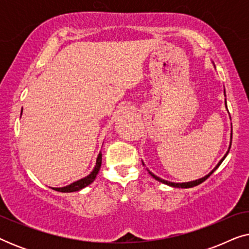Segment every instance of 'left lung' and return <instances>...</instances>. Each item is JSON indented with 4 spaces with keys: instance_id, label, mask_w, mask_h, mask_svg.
Masks as SVG:
<instances>
[{
    "instance_id": "obj_1",
    "label": "left lung",
    "mask_w": 249,
    "mask_h": 249,
    "mask_svg": "<svg viewBox=\"0 0 249 249\" xmlns=\"http://www.w3.org/2000/svg\"><path fill=\"white\" fill-rule=\"evenodd\" d=\"M224 95H226V90H224ZM226 105H227V102H226ZM231 141H232V129H231ZM230 147H231V142H230V146H229V149H230ZM228 153H229V151L227 152V154L223 156L222 158V160H221V161L217 163V165L215 166V168H214L212 171H211L209 175L207 176H205V177H203V178H200V179H198V180H195V181H190V182H182V183H177V182H171V181H168V180H164V179H161L160 178V177H158V176H155L154 173H152L151 171H148V173L149 175H151L153 178H154L155 180H158V181H160V182H162V183H165V185H168V186H171V187H175V188H192V187H195V186H198L199 183H202V182H204L205 181V180L209 178V177L212 175V173L215 171V170L219 168L220 166V164L221 163L223 162V160L226 159V156L228 155ZM142 164H144V163H142Z\"/></svg>"
}]
</instances>
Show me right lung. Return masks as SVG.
<instances>
[{"label":"right lung","mask_w":249,"mask_h":249,"mask_svg":"<svg viewBox=\"0 0 249 249\" xmlns=\"http://www.w3.org/2000/svg\"><path fill=\"white\" fill-rule=\"evenodd\" d=\"M102 165V154L100 153L97 156V160H96V165H95V168L93 171L90 172V175H88L87 177H85V178L78 180V181L71 183L69 186H66V187H61V188H53L54 190H56V192H60V193H73V192H79L80 189L85 188V187H87L88 185H90L91 182L94 181L95 178H96L98 171H100V168Z\"/></svg>","instance_id":"1"}]
</instances>
